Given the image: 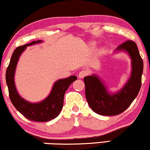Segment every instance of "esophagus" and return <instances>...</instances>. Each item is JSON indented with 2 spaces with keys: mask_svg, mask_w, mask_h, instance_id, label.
Listing matches in <instances>:
<instances>
[{
  "mask_svg": "<svg viewBox=\"0 0 150 150\" xmlns=\"http://www.w3.org/2000/svg\"><path fill=\"white\" fill-rule=\"evenodd\" d=\"M89 74V71L87 70V69H83V70H81V71L79 72V77L81 78V79H83V78L85 77L86 76H87Z\"/></svg>",
  "mask_w": 150,
  "mask_h": 150,
  "instance_id": "34e87169",
  "label": "esophagus"
}]
</instances>
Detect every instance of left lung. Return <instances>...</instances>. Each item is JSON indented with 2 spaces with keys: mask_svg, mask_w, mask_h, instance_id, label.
<instances>
[{
  "mask_svg": "<svg viewBox=\"0 0 150 150\" xmlns=\"http://www.w3.org/2000/svg\"><path fill=\"white\" fill-rule=\"evenodd\" d=\"M117 50L128 52L132 65L130 79L120 91L110 95L98 77L93 75L84 78L85 96L89 106L101 115H117L126 110L138 95L141 87L143 61L136 43L127 40L118 46Z\"/></svg>",
  "mask_w": 150,
  "mask_h": 150,
  "instance_id": "left-lung-1",
  "label": "left lung"
}]
</instances>
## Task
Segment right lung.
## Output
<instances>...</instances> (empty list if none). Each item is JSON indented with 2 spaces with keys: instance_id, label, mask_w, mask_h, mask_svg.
<instances>
[{
  "instance_id": "obj_1",
  "label": "right lung",
  "mask_w": 150,
  "mask_h": 150,
  "mask_svg": "<svg viewBox=\"0 0 150 150\" xmlns=\"http://www.w3.org/2000/svg\"><path fill=\"white\" fill-rule=\"evenodd\" d=\"M42 42L33 41L28 44L18 46L12 54L9 64L6 70V82L9 90V98L16 109L26 119L38 122H45L56 118L60 113L63 105V99L65 91L69 86L77 79L76 76L65 79L59 80L54 83L52 91L48 98L40 103L32 104L26 102L18 95L14 84L13 77L18 59L26 46Z\"/></svg>"
}]
</instances>
